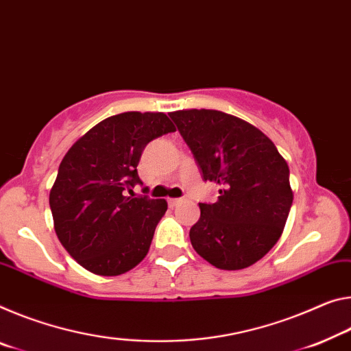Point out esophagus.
<instances>
[{"label": "esophagus", "mask_w": 351, "mask_h": 351, "mask_svg": "<svg viewBox=\"0 0 351 351\" xmlns=\"http://www.w3.org/2000/svg\"><path fill=\"white\" fill-rule=\"evenodd\" d=\"M181 202H182L181 198H169V199H167V203H169L170 208H175V206H178Z\"/></svg>", "instance_id": "1"}]
</instances>
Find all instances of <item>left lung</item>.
<instances>
[{
    "instance_id": "obj_1",
    "label": "left lung",
    "mask_w": 351,
    "mask_h": 351,
    "mask_svg": "<svg viewBox=\"0 0 351 351\" xmlns=\"http://www.w3.org/2000/svg\"><path fill=\"white\" fill-rule=\"evenodd\" d=\"M203 180L219 186L215 203H199L191 228L195 252L217 269L241 270L270 252L285 230L293 193L289 167L258 128L213 109L170 112Z\"/></svg>"
}]
</instances>
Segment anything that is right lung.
<instances>
[{
    "mask_svg": "<svg viewBox=\"0 0 351 351\" xmlns=\"http://www.w3.org/2000/svg\"><path fill=\"white\" fill-rule=\"evenodd\" d=\"M173 131L164 112H123L99 121L64 156L49 208L60 243L86 270L117 276L147 256L167 202L126 191L142 184L137 165L147 143Z\"/></svg>",
    "mask_w": 351,
    "mask_h": 351,
    "instance_id": "obj_1",
    "label": "right lung"
}]
</instances>
